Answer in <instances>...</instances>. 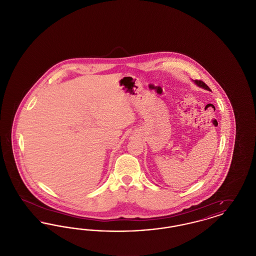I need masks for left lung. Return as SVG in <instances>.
<instances>
[{
	"mask_svg": "<svg viewBox=\"0 0 256 256\" xmlns=\"http://www.w3.org/2000/svg\"><path fill=\"white\" fill-rule=\"evenodd\" d=\"M193 82H194V84H195L196 86H198V87H200V88H204V89L208 90V91H211L210 88H209L204 82H202V80H193Z\"/></svg>",
	"mask_w": 256,
	"mask_h": 256,
	"instance_id": "1",
	"label": "left lung"
}]
</instances>
